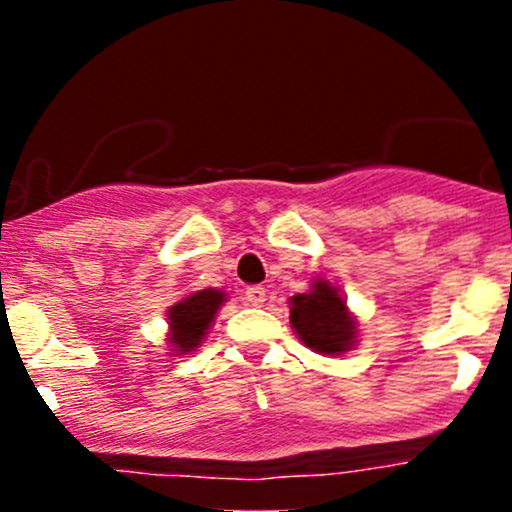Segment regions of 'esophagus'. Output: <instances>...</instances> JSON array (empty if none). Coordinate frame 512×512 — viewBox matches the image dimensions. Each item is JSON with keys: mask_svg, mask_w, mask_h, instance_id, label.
I'll list each match as a JSON object with an SVG mask.
<instances>
[{"mask_svg": "<svg viewBox=\"0 0 512 512\" xmlns=\"http://www.w3.org/2000/svg\"><path fill=\"white\" fill-rule=\"evenodd\" d=\"M265 297H267V289L262 285H250L245 289V299L250 304H255V307H257V304L265 302Z\"/></svg>", "mask_w": 512, "mask_h": 512, "instance_id": "obj_1", "label": "esophagus"}]
</instances>
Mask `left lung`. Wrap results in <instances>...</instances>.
<instances>
[{
    "instance_id": "obj_1",
    "label": "left lung",
    "mask_w": 512,
    "mask_h": 512,
    "mask_svg": "<svg viewBox=\"0 0 512 512\" xmlns=\"http://www.w3.org/2000/svg\"><path fill=\"white\" fill-rule=\"evenodd\" d=\"M289 322L304 347L319 354L347 352L356 334V324L349 317L347 304L339 297L337 287L322 280L314 282L312 292L292 297Z\"/></svg>"
}]
</instances>
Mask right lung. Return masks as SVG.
I'll use <instances>...</instances> for the list:
<instances>
[{
	"mask_svg": "<svg viewBox=\"0 0 512 512\" xmlns=\"http://www.w3.org/2000/svg\"><path fill=\"white\" fill-rule=\"evenodd\" d=\"M225 294L218 289H200V292L190 294L183 302L170 307V344L173 352L185 354L193 352L200 342H203L205 332H208L210 322L215 319V312L223 304Z\"/></svg>",
	"mask_w": 512,
	"mask_h": 512,
	"instance_id": "right-lung-1",
	"label": "right lung"
}]
</instances>
